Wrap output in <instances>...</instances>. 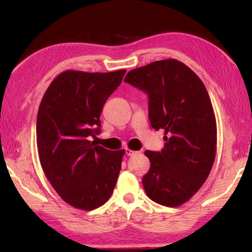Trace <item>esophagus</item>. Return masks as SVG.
Instances as JSON below:
<instances>
[{
	"instance_id": "obj_1",
	"label": "esophagus",
	"mask_w": 252,
	"mask_h": 252,
	"mask_svg": "<svg viewBox=\"0 0 252 252\" xmlns=\"http://www.w3.org/2000/svg\"><path fill=\"white\" fill-rule=\"evenodd\" d=\"M126 153L130 157V156L136 155V153H138V151H133V150H131V149H126Z\"/></svg>"
}]
</instances>
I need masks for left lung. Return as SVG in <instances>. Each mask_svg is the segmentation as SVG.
Here are the masks:
<instances>
[{"instance_id": "8db88e82", "label": "left lung", "mask_w": 252, "mask_h": 252, "mask_svg": "<svg viewBox=\"0 0 252 252\" xmlns=\"http://www.w3.org/2000/svg\"><path fill=\"white\" fill-rule=\"evenodd\" d=\"M125 81L147 93L151 126L165 134L161 151L144 152L151 162L142 178L144 191L157 203L179 207L202 187L215 162L210 96L199 76L174 59L131 70Z\"/></svg>"}]
</instances>
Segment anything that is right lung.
<instances>
[{
	"mask_svg": "<svg viewBox=\"0 0 252 252\" xmlns=\"http://www.w3.org/2000/svg\"><path fill=\"white\" fill-rule=\"evenodd\" d=\"M125 73L64 71L39 106L36 144L42 169L60 197L81 210L108 201L120 173L125 150L96 146L90 136L100 133L102 109Z\"/></svg>",
	"mask_w": 252,
	"mask_h": 252,
	"instance_id": "obj_1",
	"label": "right lung"
}]
</instances>
